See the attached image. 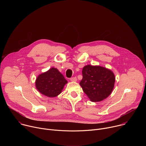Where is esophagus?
<instances>
[{
  "instance_id": "1",
  "label": "esophagus",
  "mask_w": 146,
  "mask_h": 146,
  "mask_svg": "<svg viewBox=\"0 0 146 146\" xmlns=\"http://www.w3.org/2000/svg\"><path fill=\"white\" fill-rule=\"evenodd\" d=\"M70 80H71L72 81L76 82V81H77V78H76V77H72V78H70Z\"/></svg>"
}]
</instances>
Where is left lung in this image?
Instances as JSON below:
<instances>
[{"instance_id":"1","label":"left lung","mask_w":146,"mask_h":146,"mask_svg":"<svg viewBox=\"0 0 146 146\" xmlns=\"http://www.w3.org/2000/svg\"><path fill=\"white\" fill-rule=\"evenodd\" d=\"M82 73V79L80 85L91 101H102L111 94L115 80L111 70L100 66L88 65L83 68Z\"/></svg>"}]
</instances>
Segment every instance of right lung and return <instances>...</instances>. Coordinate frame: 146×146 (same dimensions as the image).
Masks as SVG:
<instances>
[{"label":"right lung","mask_w":146,"mask_h":146,"mask_svg":"<svg viewBox=\"0 0 146 146\" xmlns=\"http://www.w3.org/2000/svg\"><path fill=\"white\" fill-rule=\"evenodd\" d=\"M68 81L56 68H51L46 72L40 74L36 78L35 86L42 95L50 98L59 95Z\"/></svg>","instance_id":"obj_1"}]
</instances>
